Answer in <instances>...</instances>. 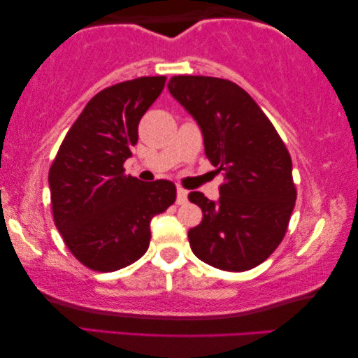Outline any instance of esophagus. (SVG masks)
Here are the masks:
<instances>
[{
    "instance_id": "esophagus-1",
    "label": "esophagus",
    "mask_w": 358,
    "mask_h": 358,
    "mask_svg": "<svg viewBox=\"0 0 358 358\" xmlns=\"http://www.w3.org/2000/svg\"><path fill=\"white\" fill-rule=\"evenodd\" d=\"M176 202H178V205H182L187 202V190L182 187H178V199H176Z\"/></svg>"
}]
</instances>
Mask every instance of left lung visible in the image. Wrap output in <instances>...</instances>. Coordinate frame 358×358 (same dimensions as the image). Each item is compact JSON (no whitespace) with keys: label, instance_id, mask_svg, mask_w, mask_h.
<instances>
[{"label":"left lung","instance_id":"8db88e82","mask_svg":"<svg viewBox=\"0 0 358 358\" xmlns=\"http://www.w3.org/2000/svg\"><path fill=\"white\" fill-rule=\"evenodd\" d=\"M169 92L197 120L205 155L224 174L218 202L202 192L189 200L202 208L189 229L192 252L227 272L257 267L285 236L296 187L292 158L275 127L236 83L212 76H173Z\"/></svg>","mask_w":358,"mask_h":358}]
</instances>
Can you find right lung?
<instances>
[{
  "mask_svg": "<svg viewBox=\"0 0 358 358\" xmlns=\"http://www.w3.org/2000/svg\"><path fill=\"white\" fill-rule=\"evenodd\" d=\"M164 85L166 76H141L97 92L48 171L53 222L91 271L114 272L138 261L150 246L151 218L176 200L171 180L141 182L124 168L141 117Z\"/></svg>",
  "mask_w": 358,
  "mask_h": 358,
  "instance_id": "right-lung-1",
  "label": "right lung"
}]
</instances>
